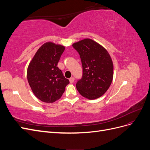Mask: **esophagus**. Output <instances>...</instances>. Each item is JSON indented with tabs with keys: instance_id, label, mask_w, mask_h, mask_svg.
<instances>
[{
	"instance_id": "34e87169",
	"label": "esophagus",
	"mask_w": 150,
	"mask_h": 150,
	"mask_svg": "<svg viewBox=\"0 0 150 150\" xmlns=\"http://www.w3.org/2000/svg\"><path fill=\"white\" fill-rule=\"evenodd\" d=\"M74 81V78H71L70 79H69V82L71 83H72Z\"/></svg>"
}]
</instances>
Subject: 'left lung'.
I'll list each match as a JSON object with an SVG mask.
<instances>
[{
	"mask_svg": "<svg viewBox=\"0 0 150 150\" xmlns=\"http://www.w3.org/2000/svg\"><path fill=\"white\" fill-rule=\"evenodd\" d=\"M78 52L83 66V76L76 83L81 95L95 99L105 93L112 83L113 64L106 49L91 39L72 44Z\"/></svg>",
	"mask_w": 150,
	"mask_h": 150,
	"instance_id": "8db88e82",
	"label": "left lung"
}]
</instances>
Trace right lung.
Segmentation results:
<instances>
[{"mask_svg":"<svg viewBox=\"0 0 150 150\" xmlns=\"http://www.w3.org/2000/svg\"><path fill=\"white\" fill-rule=\"evenodd\" d=\"M64 46L51 42L44 43L30 62L27 76L35 96L44 103L58 100L69 83L57 66Z\"/></svg>","mask_w":150,"mask_h":150,"instance_id":"add662e5","label":"right lung"}]
</instances>
